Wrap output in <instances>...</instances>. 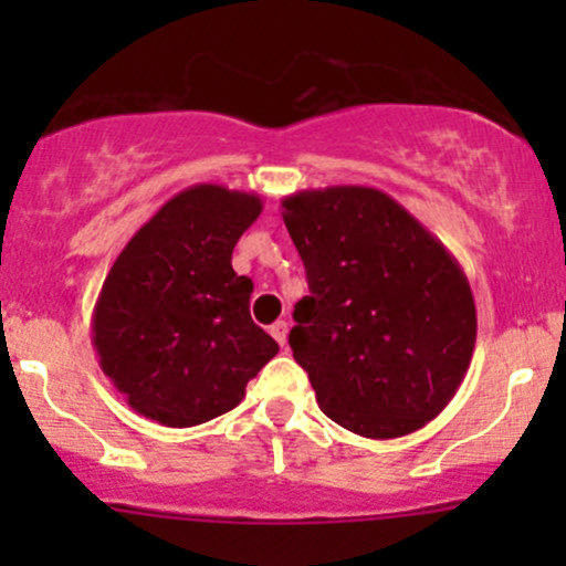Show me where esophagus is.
Returning <instances> with one entry per match:
<instances>
[{
    "mask_svg": "<svg viewBox=\"0 0 566 566\" xmlns=\"http://www.w3.org/2000/svg\"><path fill=\"white\" fill-rule=\"evenodd\" d=\"M287 331H290V325L284 323V319H279V323L271 325V336H273V339H276L282 347L287 345Z\"/></svg>",
    "mask_w": 566,
    "mask_h": 566,
    "instance_id": "1",
    "label": "esophagus"
}]
</instances>
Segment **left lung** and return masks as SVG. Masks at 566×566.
<instances>
[{"instance_id":"obj_1","label":"left lung","mask_w":566,"mask_h":566,"mask_svg":"<svg viewBox=\"0 0 566 566\" xmlns=\"http://www.w3.org/2000/svg\"><path fill=\"white\" fill-rule=\"evenodd\" d=\"M282 208L310 282L290 347L319 410L378 441L421 430L458 394L476 345L460 262L378 188H312Z\"/></svg>"}]
</instances>
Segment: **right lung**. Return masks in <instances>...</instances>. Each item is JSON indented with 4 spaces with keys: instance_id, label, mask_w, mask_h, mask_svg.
<instances>
[{
    "instance_id": "1",
    "label": "right lung",
    "mask_w": 566,
    "mask_h": 566,
    "mask_svg": "<svg viewBox=\"0 0 566 566\" xmlns=\"http://www.w3.org/2000/svg\"><path fill=\"white\" fill-rule=\"evenodd\" d=\"M260 213L256 193L199 182L161 205L114 260L93 312V347L145 419H216L279 353L249 315L254 284L232 271V249Z\"/></svg>"
}]
</instances>
